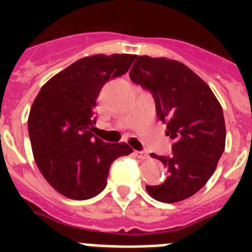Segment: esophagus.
Returning <instances> with one entry per match:
<instances>
[{"mask_svg": "<svg viewBox=\"0 0 252 252\" xmlns=\"http://www.w3.org/2000/svg\"><path fill=\"white\" fill-rule=\"evenodd\" d=\"M136 157L140 158V159H146V158L149 157V154L146 153V152H140V150H137L136 152Z\"/></svg>", "mask_w": 252, "mask_h": 252, "instance_id": "obj_1", "label": "esophagus"}]
</instances>
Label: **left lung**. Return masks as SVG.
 I'll list each match as a JSON object with an SVG mask.
<instances>
[{
    "label": "left lung",
    "mask_w": 252,
    "mask_h": 252,
    "mask_svg": "<svg viewBox=\"0 0 252 252\" xmlns=\"http://www.w3.org/2000/svg\"><path fill=\"white\" fill-rule=\"evenodd\" d=\"M132 82L153 95L157 118L172 140L170 156H157L168 176L159 186H146L153 199L176 203L195 195L213 175L225 150L222 107L197 74L165 57L138 56L129 72Z\"/></svg>",
    "instance_id": "left-lung-1"
}]
</instances>
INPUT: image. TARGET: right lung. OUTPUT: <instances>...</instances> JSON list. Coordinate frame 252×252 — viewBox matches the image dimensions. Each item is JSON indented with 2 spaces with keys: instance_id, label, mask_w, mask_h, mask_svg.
<instances>
[{
  "instance_id": "obj_1",
  "label": "right lung",
  "mask_w": 252,
  "mask_h": 252,
  "mask_svg": "<svg viewBox=\"0 0 252 252\" xmlns=\"http://www.w3.org/2000/svg\"><path fill=\"white\" fill-rule=\"evenodd\" d=\"M134 55H95L76 61L41 87L29 116L37 167L61 195L94 197L106 188L111 163L132 153L126 142L110 144L93 134L96 99L104 84L126 74Z\"/></svg>"
}]
</instances>
